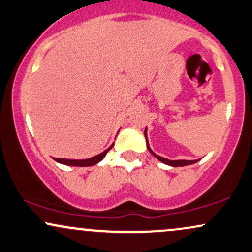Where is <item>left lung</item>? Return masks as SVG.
Returning a JSON list of instances; mask_svg holds the SVG:
<instances>
[{"mask_svg": "<svg viewBox=\"0 0 252 252\" xmlns=\"http://www.w3.org/2000/svg\"><path fill=\"white\" fill-rule=\"evenodd\" d=\"M144 136H145V138H147V130H145V131H144ZM147 147H148V150H149L150 153L153 154V155L155 156L157 159L160 160V162H162V163H164V164H168V165H171V166H184V165L193 164V163L198 162V160H184V159H182V160H170V159L164 158V157H160L158 155H156V154L150 149L149 144H148V138H147Z\"/></svg>", "mask_w": 252, "mask_h": 252, "instance_id": "8db88e82", "label": "left lung"}]
</instances>
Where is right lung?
I'll return each instance as SVG.
<instances>
[{
	"label": "right lung",
	"instance_id": "obj_1",
	"mask_svg": "<svg viewBox=\"0 0 252 252\" xmlns=\"http://www.w3.org/2000/svg\"><path fill=\"white\" fill-rule=\"evenodd\" d=\"M114 145V144H113ZM113 145H111L109 149H107L105 151H103L102 154H99V155L97 156H94L92 158H88V159H65V158H55L56 162L59 163H62V164H65V165H72V166H90V165H95L97 164L98 162H101V160L104 158V156L107 155V153L109 150L113 148Z\"/></svg>",
	"mask_w": 252,
	"mask_h": 252
}]
</instances>
